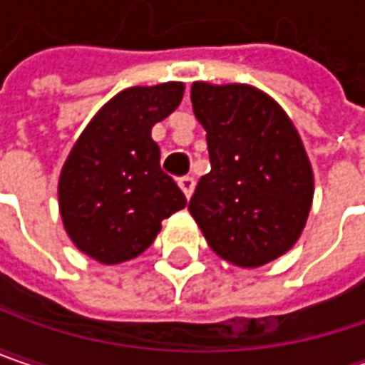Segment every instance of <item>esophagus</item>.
Returning a JSON list of instances; mask_svg holds the SVG:
<instances>
[{"instance_id":"1","label":"esophagus","mask_w":365,"mask_h":365,"mask_svg":"<svg viewBox=\"0 0 365 365\" xmlns=\"http://www.w3.org/2000/svg\"><path fill=\"white\" fill-rule=\"evenodd\" d=\"M180 187H182V192L185 194V198H190L192 194H194V185H196V182H194V178H190V175H185V178H182L180 180Z\"/></svg>"}]
</instances>
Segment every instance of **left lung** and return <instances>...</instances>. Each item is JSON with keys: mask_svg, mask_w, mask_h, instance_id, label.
<instances>
[{"mask_svg": "<svg viewBox=\"0 0 365 365\" xmlns=\"http://www.w3.org/2000/svg\"><path fill=\"white\" fill-rule=\"evenodd\" d=\"M192 108L206 130L210 173L187 210L218 257L262 267L288 253L307 227L314 175L284 108L247 83H192Z\"/></svg>", "mask_w": 365, "mask_h": 365, "instance_id": "1", "label": "left lung"}]
</instances>
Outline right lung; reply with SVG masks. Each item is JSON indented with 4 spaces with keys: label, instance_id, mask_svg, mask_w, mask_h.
I'll use <instances>...</instances> for the list:
<instances>
[{
    "label": "right lung",
    "instance_id": "1",
    "mask_svg": "<svg viewBox=\"0 0 365 365\" xmlns=\"http://www.w3.org/2000/svg\"><path fill=\"white\" fill-rule=\"evenodd\" d=\"M182 81L122 89L75 140L58 178V212L73 245L103 265L138 257L185 196L159 165L151 128L183 98Z\"/></svg>",
    "mask_w": 365,
    "mask_h": 365
}]
</instances>
